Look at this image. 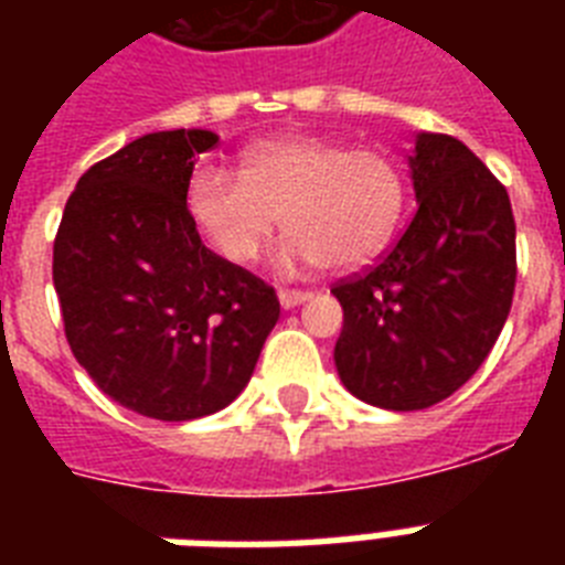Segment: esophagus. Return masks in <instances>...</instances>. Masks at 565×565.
Wrapping results in <instances>:
<instances>
[{
  "label": "esophagus",
  "instance_id": "esophagus-1",
  "mask_svg": "<svg viewBox=\"0 0 565 565\" xmlns=\"http://www.w3.org/2000/svg\"><path fill=\"white\" fill-rule=\"evenodd\" d=\"M278 299H281V308H296V305H301V301L310 299L308 290H281L278 292Z\"/></svg>",
  "mask_w": 565,
  "mask_h": 565
}]
</instances>
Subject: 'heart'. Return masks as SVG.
Returning a JSON list of instances; mask_svg holds the SVG:
<instances>
[{"mask_svg":"<svg viewBox=\"0 0 565 565\" xmlns=\"http://www.w3.org/2000/svg\"><path fill=\"white\" fill-rule=\"evenodd\" d=\"M402 167L384 149L290 135L243 152L239 172L202 163L188 181V211L231 264H252L281 222L275 264L296 273L326 264L354 269L390 243L404 213Z\"/></svg>","mask_w":565,"mask_h":565,"instance_id":"b5f03b06","label":"heart"}]
</instances>
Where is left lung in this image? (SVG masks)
Wrapping results in <instances>:
<instances>
[{"label":"left lung","mask_w":565,"mask_h":565,"mask_svg":"<svg viewBox=\"0 0 565 565\" xmlns=\"http://www.w3.org/2000/svg\"><path fill=\"white\" fill-rule=\"evenodd\" d=\"M411 225L375 266L331 287L343 305L334 363L384 411H425L478 372L516 290L510 195L457 137L419 135L407 158Z\"/></svg>","instance_id":"1"}]
</instances>
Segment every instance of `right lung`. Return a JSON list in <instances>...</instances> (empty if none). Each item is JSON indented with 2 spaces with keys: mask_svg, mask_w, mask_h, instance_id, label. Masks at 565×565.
<instances>
[{
  "mask_svg": "<svg viewBox=\"0 0 565 565\" xmlns=\"http://www.w3.org/2000/svg\"><path fill=\"white\" fill-rule=\"evenodd\" d=\"M202 128L137 137L84 172L52 252L66 343L128 411L188 422L222 411L255 372L281 305L204 246L188 211Z\"/></svg>",
  "mask_w": 565,
  "mask_h": 565,
  "instance_id": "obj_1",
  "label": "right lung"
}]
</instances>
